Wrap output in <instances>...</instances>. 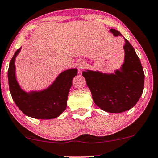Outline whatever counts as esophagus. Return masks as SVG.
I'll list each match as a JSON object with an SVG mask.
<instances>
[{"instance_id": "34e87169", "label": "esophagus", "mask_w": 158, "mask_h": 158, "mask_svg": "<svg viewBox=\"0 0 158 158\" xmlns=\"http://www.w3.org/2000/svg\"><path fill=\"white\" fill-rule=\"evenodd\" d=\"M85 65H86V62L84 60H79L77 62V66L79 69H83L85 67Z\"/></svg>"}]
</instances>
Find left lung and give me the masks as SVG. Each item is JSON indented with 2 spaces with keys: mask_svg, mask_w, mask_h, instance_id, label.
<instances>
[{
  "mask_svg": "<svg viewBox=\"0 0 158 158\" xmlns=\"http://www.w3.org/2000/svg\"><path fill=\"white\" fill-rule=\"evenodd\" d=\"M115 37L122 36L117 30L110 29ZM124 62L115 73H106L86 70L82 76L98 107L110 113H120L132 108L141 96L144 87V73L135 51L124 39Z\"/></svg>",
  "mask_w": 158,
  "mask_h": 158,
  "instance_id": "8db88e82",
  "label": "left lung"
}]
</instances>
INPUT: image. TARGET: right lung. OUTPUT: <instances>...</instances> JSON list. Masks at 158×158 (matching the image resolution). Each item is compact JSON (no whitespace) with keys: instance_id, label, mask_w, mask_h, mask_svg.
Segmentation results:
<instances>
[{"instance_id":"add662e5","label":"right lung","mask_w":158,"mask_h":158,"mask_svg":"<svg viewBox=\"0 0 158 158\" xmlns=\"http://www.w3.org/2000/svg\"><path fill=\"white\" fill-rule=\"evenodd\" d=\"M21 48L16 51L8 70L9 91L18 107L27 116L37 119L56 118L67 107L68 93L72 80L77 75V68H71L59 74L50 86L42 90L26 92L20 87L15 74V59Z\"/></svg>"}]
</instances>
